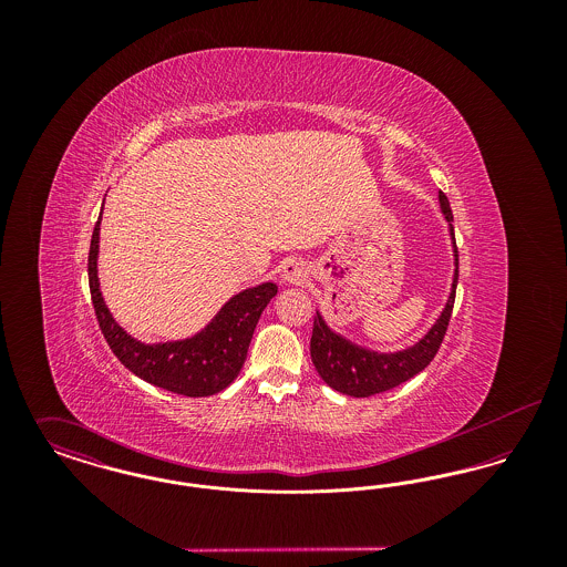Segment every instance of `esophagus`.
I'll return each instance as SVG.
<instances>
[{
	"label": "esophagus",
	"mask_w": 567,
	"mask_h": 567,
	"mask_svg": "<svg viewBox=\"0 0 567 567\" xmlns=\"http://www.w3.org/2000/svg\"><path fill=\"white\" fill-rule=\"evenodd\" d=\"M280 278L285 285H301L308 280V268L301 261H289L280 271Z\"/></svg>",
	"instance_id": "obj_1"
}]
</instances>
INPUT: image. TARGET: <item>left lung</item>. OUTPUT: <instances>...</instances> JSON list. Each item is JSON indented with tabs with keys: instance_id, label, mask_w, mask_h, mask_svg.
I'll return each mask as SVG.
<instances>
[{
	"instance_id": "1",
	"label": "left lung",
	"mask_w": 567,
	"mask_h": 567,
	"mask_svg": "<svg viewBox=\"0 0 567 567\" xmlns=\"http://www.w3.org/2000/svg\"><path fill=\"white\" fill-rule=\"evenodd\" d=\"M437 199H440L442 215L449 220V234H451L453 257H455L453 285H451V293L444 310L435 319L432 329L416 344L395 352H378L354 344L342 333L333 331L324 321L323 315L317 310L312 340H310V357L319 377L323 378L331 389L351 398H370L416 377L432 363L451 321L458 280L457 243H455V229L451 223L453 220L451 204L442 190Z\"/></svg>"
}]
</instances>
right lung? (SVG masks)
<instances>
[{"mask_svg":"<svg viewBox=\"0 0 567 567\" xmlns=\"http://www.w3.org/2000/svg\"><path fill=\"white\" fill-rule=\"evenodd\" d=\"M100 223L102 215L95 223L89 248V289L100 329L118 361L135 377L187 398L215 395L229 386L243 370L255 327L271 297L278 293V287L274 282H264L244 289L190 338L144 344L114 321L100 291Z\"/></svg>","mask_w":567,"mask_h":567,"instance_id":"obj_1","label":"right lung"}]
</instances>
